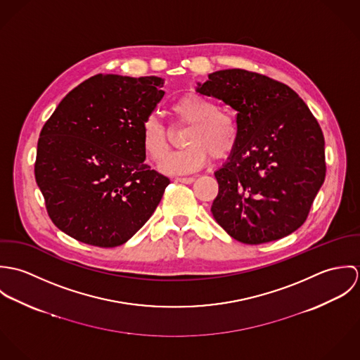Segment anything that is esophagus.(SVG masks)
I'll return each instance as SVG.
<instances>
[{"label": "esophagus", "mask_w": 360, "mask_h": 360, "mask_svg": "<svg viewBox=\"0 0 360 360\" xmlns=\"http://www.w3.org/2000/svg\"><path fill=\"white\" fill-rule=\"evenodd\" d=\"M176 181L179 183H186V184H191L195 181V177H177Z\"/></svg>", "instance_id": "obj_1"}]
</instances>
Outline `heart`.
Returning a JSON list of instances; mask_svg holds the SVG:
<instances>
[{
	"label": "heart",
	"instance_id": "heart-1",
	"mask_svg": "<svg viewBox=\"0 0 360 360\" xmlns=\"http://www.w3.org/2000/svg\"><path fill=\"white\" fill-rule=\"evenodd\" d=\"M177 123L190 126L186 150L167 155L159 169L166 174H188L204 167L209 158L221 160L233 154L240 141V129L233 116L217 110V105L198 94H186L172 103ZM141 144L148 159L159 162L170 148L166 126L148 116L141 127Z\"/></svg>",
	"mask_w": 360,
	"mask_h": 360
}]
</instances>
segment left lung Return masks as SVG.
<instances>
[{
    "instance_id": "1",
    "label": "left lung",
    "mask_w": 360,
    "mask_h": 360,
    "mask_svg": "<svg viewBox=\"0 0 360 360\" xmlns=\"http://www.w3.org/2000/svg\"><path fill=\"white\" fill-rule=\"evenodd\" d=\"M197 91L237 110L240 141L214 172L216 221L257 245L298 230L326 177L324 137L308 105L287 84L244 69L210 73Z\"/></svg>"
}]
</instances>
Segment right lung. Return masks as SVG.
<instances>
[{
	"mask_svg": "<svg viewBox=\"0 0 360 360\" xmlns=\"http://www.w3.org/2000/svg\"><path fill=\"white\" fill-rule=\"evenodd\" d=\"M162 84L156 76H93L43 126L34 176L65 234L113 248L153 216L170 181L144 163L141 127L165 94Z\"/></svg>",
	"mask_w": 360,
	"mask_h": 360,
	"instance_id": "obj_1",
	"label": "right lung"
}]
</instances>
